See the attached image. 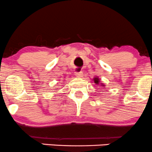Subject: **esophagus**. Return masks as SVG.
<instances>
[{"label": "esophagus", "mask_w": 152, "mask_h": 152, "mask_svg": "<svg viewBox=\"0 0 152 152\" xmlns=\"http://www.w3.org/2000/svg\"><path fill=\"white\" fill-rule=\"evenodd\" d=\"M75 75L76 76H78V77H82V76H83V72H75Z\"/></svg>", "instance_id": "1"}]
</instances>
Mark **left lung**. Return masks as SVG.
I'll use <instances>...</instances> for the list:
<instances>
[{
    "mask_svg": "<svg viewBox=\"0 0 152 152\" xmlns=\"http://www.w3.org/2000/svg\"><path fill=\"white\" fill-rule=\"evenodd\" d=\"M93 80H94L95 84H96V85H99V82H100V80H99V79L98 77L94 78V79H93ZM102 85V86H104V85Z\"/></svg>",
    "mask_w": 152,
    "mask_h": 152,
    "instance_id": "1",
    "label": "left lung"
}]
</instances>
